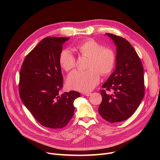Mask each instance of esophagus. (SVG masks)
<instances>
[{"instance_id": "34e87169", "label": "esophagus", "mask_w": 160, "mask_h": 160, "mask_svg": "<svg viewBox=\"0 0 160 160\" xmlns=\"http://www.w3.org/2000/svg\"><path fill=\"white\" fill-rule=\"evenodd\" d=\"M83 94L85 96H90L91 95V93L90 92H85V93H83Z\"/></svg>"}]
</instances>
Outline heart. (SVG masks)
<instances>
[{
    "label": "heart",
    "instance_id": "1",
    "mask_svg": "<svg viewBox=\"0 0 160 160\" xmlns=\"http://www.w3.org/2000/svg\"><path fill=\"white\" fill-rule=\"evenodd\" d=\"M78 51L89 58L87 71H74L68 77L67 87L70 89L87 92L92 90L99 82L100 73L109 75L116 62V54L112 49L103 48L102 45L92 39L83 41L77 47ZM61 67L69 72L75 67L76 59L69 50L62 51L59 57Z\"/></svg>",
    "mask_w": 160,
    "mask_h": 160
}]
</instances>
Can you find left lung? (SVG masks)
Here are the masks:
<instances>
[{
	"instance_id": "left-lung-1",
	"label": "left lung",
	"mask_w": 160,
	"mask_h": 160,
	"mask_svg": "<svg viewBox=\"0 0 160 160\" xmlns=\"http://www.w3.org/2000/svg\"><path fill=\"white\" fill-rule=\"evenodd\" d=\"M117 46L116 67L114 72L102 85V100L98 111L110 123L130 118L140 105L144 96V69L141 61L132 45L123 37L106 33Z\"/></svg>"
}]
</instances>
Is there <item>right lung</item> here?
Returning a JSON list of instances; mask_svg holds the SVG:
<instances>
[{
	"label": "right lung",
	"mask_w": 160,
	"mask_h": 160,
	"mask_svg": "<svg viewBox=\"0 0 160 160\" xmlns=\"http://www.w3.org/2000/svg\"><path fill=\"white\" fill-rule=\"evenodd\" d=\"M68 37H48L26 56L19 75V96L42 125L53 129L65 127L72 119L76 91L59 95L63 78L59 57Z\"/></svg>",
	"instance_id": "right-lung-1"
}]
</instances>
